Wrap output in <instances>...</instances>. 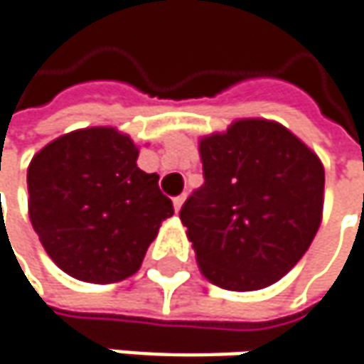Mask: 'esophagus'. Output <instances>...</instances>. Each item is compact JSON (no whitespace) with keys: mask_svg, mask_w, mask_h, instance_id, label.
I'll use <instances>...</instances> for the list:
<instances>
[{"mask_svg":"<svg viewBox=\"0 0 364 364\" xmlns=\"http://www.w3.org/2000/svg\"><path fill=\"white\" fill-rule=\"evenodd\" d=\"M183 201H185V196H179V198L173 199V205H175V212H179V210H181Z\"/></svg>","mask_w":364,"mask_h":364,"instance_id":"obj_1","label":"esophagus"}]
</instances>
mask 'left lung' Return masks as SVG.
<instances>
[{
	"label": "left lung",
	"mask_w": 364,
	"mask_h": 364,
	"mask_svg": "<svg viewBox=\"0 0 364 364\" xmlns=\"http://www.w3.org/2000/svg\"><path fill=\"white\" fill-rule=\"evenodd\" d=\"M205 183L183 203L199 271L230 291H257L287 275L322 224L324 165L283 124L232 122L199 138Z\"/></svg>",
	"instance_id": "left-lung-1"
}]
</instances>
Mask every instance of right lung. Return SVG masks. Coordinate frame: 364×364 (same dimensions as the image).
Segmentation results:
<instances>
[{
    "instance_id": "obj_1",
    "label": "right lung",
    "mask_w": 364,
    "mask_h": 364,
    "mask_svg": "<svg viewBox=\"0 0 364 364\" xmlns=\"http://www.w3.org/2000/svg\"><path fill=\"white\" fill-rule=\"evenodd\" d=\"M138 152L118 128L93 126L58 136L30 161V222L67 275L100 285L132 277L173 215L159 175L136 165Z\"/></svg>"
}]
</instances>
